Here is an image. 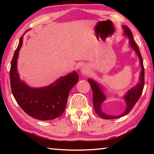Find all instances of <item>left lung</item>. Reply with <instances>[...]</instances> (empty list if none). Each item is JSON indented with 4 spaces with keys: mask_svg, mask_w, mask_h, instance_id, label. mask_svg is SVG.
<instances>
[{
    "mask_svg": "<svg viewBox=\"0 0 154 154\" xmlns=\"http://www.w3.org/2000/svg\"><path fill=\"white\" fill-rule=\"evenodd\" d=\"M124 28V33L125 35L128 36L129 40H130V45L131 46V48L134 49L136 52L137 54L139 56V61H140V66H141V71H140V82L138 84L132 88L130 90L128 91L126 94L125 95L124 98L126 100V111H124L123 114L120 115V116H109V115H106L105 113H103L101 110V105L104 100H105V96L103 94V93L101 90L99 85L97 84L92 79H88V82H89L90 86L92 89V92H93V105H94V110L96 113L98 114V116H100L101 118L103 119H116V118H121V117H123L126 116L129 112L132 110V108L134 107L135 104L137 103V101L139 100L140 98V96L142 94L143 88H144V84H145V69L144 66H143V58L141 56V54H140V52L138 48L137 45L136 43L134 42L133 39V36H132V33L131 30H130L129 28L127 26H123Z\"/></svg>",
    "mask_w": 154,
    "mask_h": 154,
    "instance_id": "obj_1",
    "label": "left lung"
}]
</instances>
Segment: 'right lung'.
<instances>
[{"label":"right lung","mask_w":154,"mask_h":154,"mask_svg":"<svg viewBox=\"0 0 154 154\" xmlns=\"http://www.w3.org/2000/svg\"><path fill=\"white\" fill-rule=\"evenodd\" d=\"M22 39L23 36L20 38L11 63L9 73L13 95L20 107L32 118L43 121L60 117L66 108L70 90L79 80L78 74L72 72L42 88L28 86L20 79L17 70V60Z\"/></svg>","instance_id":"right-lung-1"}]
</instances>
